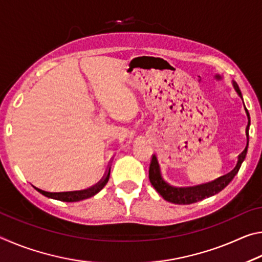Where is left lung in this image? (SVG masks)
Masks as SVG:
<instances>
[{
  "label": "left lung",
  "mask_w": 262,
  "mask_h": 262,
  "mask_svg": "<svg viewBox=\"0 0 262 262\" xmlns=\"http://www.w3.org/2000/svg\"><path fill=\"white\" fill-rule=\"evenodd\" d=\"M232 84H233V88L236 89L239 97L243 98L242 92L239 90L237 83L233 82ZM246 114L248 118V123L246 127V136H247L246 148L244 149V151L238 156V162H237L236 167H234L231 172H229L228 174L222 176L216 180L211 181V183L193 186V187H174V186H171L163 179L162 173H161V167H159L156 155H152L151 163H150V167H149V180L155 187V189H156L157 192L164 198V200L176 203V205H190V203L201 201L203 199L210 198L212 195L220 193L221 190H223L230 183H231V180L234 178V176L238 173L239 168L242 166V163L244 162V159H245L246 154H247L248 129H250V123H251L250 114H248L247 110H246Z\"/></svg>",
  "instance_id": "obj_1"
}]
</instances>
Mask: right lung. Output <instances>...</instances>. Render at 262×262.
Instances as JSON below:
<instances>
[{"mask_svg": "<svg viewBox=\"0 0 262 262\" xmlns=\"http://www.w3.org/2000/svg\"><path fill=\"white\" fill-rule=\"evenodd\" d=\"M110 173H111V167L108 168V171L106 172L105 177L99 181V183H97L96 185H94L90 188H86V189H83V190H73V192L52 193V192H46V190L39 189L37 187H35V189H37L38 192H40L42 195H45V196L54 199V200L64 201V202H77V201L84 200V199H89V198L94 196V195H96L97 193L100 192V190L104 188V186L107 184V181L110 179Z\"/></svg>", "mask_w": 262, "mask_h": 262, "instance_id": "1", "label": "right lung"}]
</instances>
